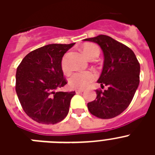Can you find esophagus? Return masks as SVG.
<instances>
[{"mask_svg": "<svg viewBox=\"0 0 155 155\" xmlns=\"http://www.w3.org/2000/svg\"><path fill=\"white\" fill-rule=\"evenodd\" d=\"M75 91H76V93H78H78L83 92V91H84V90L83 89H76L75 90Z\"/></svg>", "mask_w": 155, "mask_h": 155, "instance_id": "34e87169", "label": "esophagus"}]
</instances>
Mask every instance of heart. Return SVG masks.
<instances>
[{"mask_svg": "<svg viewBox=\"0 0 155 155\" xmlns=\"http://www.w3.org/2000/svg\"><path fill=\"white\" fill-rule=\"evenodd\" d=\"M83 52L84 55L88 59L91 58L96 53H99V48L93 43H87L83 46ZM61 68L64 73H68L71 71L68 62V53L62 57L61 60ZM96 78V74L91 71H78L70 76L69 84L71 87L76 89H84L89 86L91 82Z\"/></svg>", "mask_w": 155, "mask_h": 155, "instance_id": "b5f03b06", "label": "heart"}]
</instances>
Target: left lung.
<instances>
[{"label": "left lung", "mask_w": 155, "mask_h": 155, "mask_svg": "<svg viewBox=\"0 0 155 155\" xmlns=\"http://www.w3.org/2000/svg\"><path fill=\"white\" fill-rule=\"evenodd\" d=\"M96 42L104 53L103 69L98 82L108 89L96 90V98L87 103L93 116L111 119L129 106L140 83V64L131 49L110 36L99 35L84 39Z\"/></svg>", "instance_id": "8db88e82"}]
</instances>
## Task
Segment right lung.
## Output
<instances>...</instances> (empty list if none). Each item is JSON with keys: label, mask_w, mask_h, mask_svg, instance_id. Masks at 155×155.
<instances>
[{"label": "right lung", "mask_w": 155, "mask_h": 155, "mask_svg": "<svg viewBox=\"0 0 155 155\" xmlns=\"http://www.w3.org/2000/svg\"><path fill=\"white\" fill-rule=\"evenodd\" d=\"M74 44H50L38 48L28 53L18 67V98L27 116L39 124H57L68 114L75 91L56 90L68 84L61 63L64 53Z\"/></svg>", "instance_id": "right-lung-1"}]
</instances>
